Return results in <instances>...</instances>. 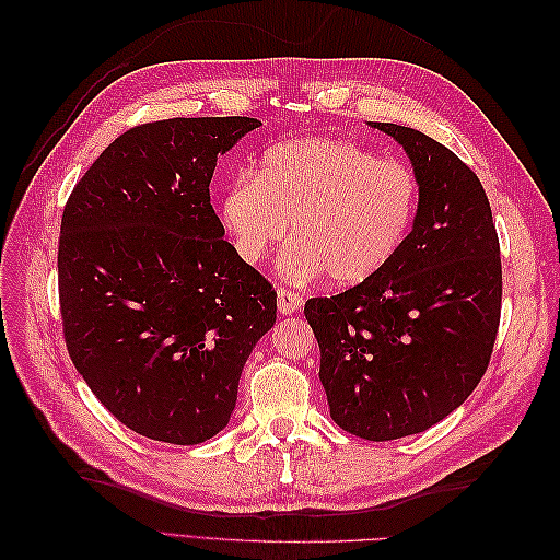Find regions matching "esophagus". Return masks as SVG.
<instances>
[{
    "mask_svg": "<svg viewBox=\"0 0 560 560\" xmlns=\"http://www.w3.org/2000/svg\"><path fill=\"white\" fill-rule=\"evenodd\" d=\"M277 305H279V313L281 315H293V313H299L301 307H303V295L281 289L277 293Z\"/></svg>",
    "mask_w": 560,
    "mask_h": 560,
    "instance_id": "34e87169",
    "label": "esophagus"
}]
</instances>
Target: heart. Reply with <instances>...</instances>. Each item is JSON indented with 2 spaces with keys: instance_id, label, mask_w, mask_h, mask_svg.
Returning <instances> with one entry per match:
<instances>
[{
  "instance_id": "b5f03b06",
  "label": "heart",
  "mask_w": 560,
  "mask_h": 560,
  "mask_svg": "<svg viewBox=\"0 0 560 560\" xmlns=\"http://www.w3.org/2000/svg\"><path fill=\"white\" fill-rule=\"evenodd\" d=\"M419 180L409 165L377 159L347 139H293L271 147L255 173L225 187L219 217L241 259L257 265L289 235V281L329 273L351 289L389 267L411 231Z\"/></svg>"
}]
</instances>
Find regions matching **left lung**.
<instances>
[{
  "mask_svg": "<svg viewBox=\"0 0 560 560\" xmlns=\"http://www.w3.org/2000/svg\"><path fill=\"white\" fill-rule=\"evenodd\" d=\"M407 153L419 207L397 257L371 281L311 299L319 380L337 425L365 440L423 433L462 407L501 319V247L479 177L419 129L373 122Z\"/></svg>",
  "mask_w": 560,
  "mask_h": 560,
  "instance_id": "8db88e82",
  "label": "left lung"
}]
</instances>
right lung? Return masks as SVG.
Returning a JSON list of instances; mask_svg holds the SVG:
<instances>
[{
  "mask_svg": "<svg viewBox=\"0 0 560 560\" xmlns=\"http://www.w3.org/2000/svg\"><path fill=\"white\" fill-rule=\"evenodd\" d=\"M255 117L129 129L71 192L59 303L71 361L135 433L199 445L231 421L243 365L277 323L271 283L223 241L209 183Z\"/></svg>",
  "mask_w": 560,
  "mask_h": 560,
  "instance_id": "1",
  "label": "right lung"
}]
</instances>
